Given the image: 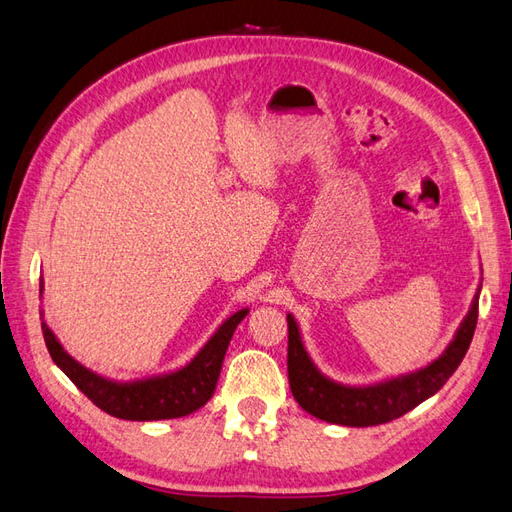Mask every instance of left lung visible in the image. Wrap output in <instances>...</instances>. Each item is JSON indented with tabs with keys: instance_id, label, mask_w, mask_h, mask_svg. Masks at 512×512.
<instances>
[{
	"instance_id": "8db88e82",
	"label": "left lung",
	"mask_w": 512,
	"mask_h": 512,
	"mask_svg": "<svg viewBox=\"0 0 512 512\" xmlns=\"http://www.w3.org/2000/svg\"><path fill=\"white\" fill-rule=\"evenodd\" d=\"M480 290L482 283L452 342L435 361L415 372L391 376L372 385H344L322 374L309 357L296 318L287 313V376L296 402L322 422L355 428L387 424L409 413L417 404L435 396L461 365L476 331Z\"/></svg>"
}]
</instances>
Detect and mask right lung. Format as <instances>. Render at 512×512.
Segmentation results:
<instances>
[{"label": "right lung", "instance_id": "add662e5", "mask_svg": "<svg viewBox=\"0 0 512 512\" xmlns=\"http://www.w3.org/2000/svg\"><path fill=\"white\" fill-rule=\"evenodd\" d=\"M246 313L248 307L235 311L222 322L186 365L173 372L134 378V381H114V378L88 370L64 350L45 320L41 322V329L51 359L101 411L119 419H129V422H157V419H175L199 411L214 396L225 352Z\"/></svg>", "mask_w": 512, "mask_h": 512}]
</instances>
